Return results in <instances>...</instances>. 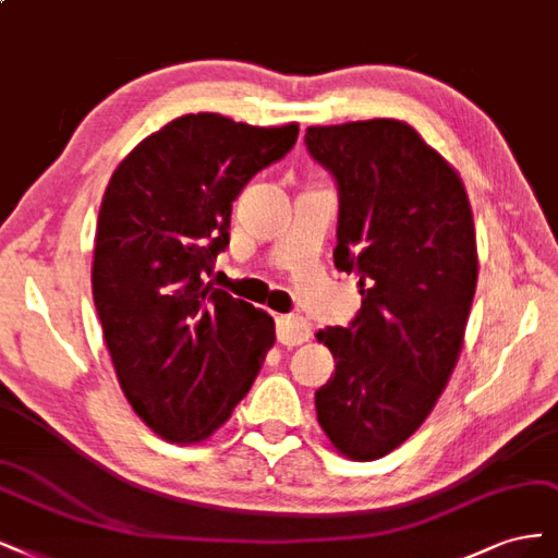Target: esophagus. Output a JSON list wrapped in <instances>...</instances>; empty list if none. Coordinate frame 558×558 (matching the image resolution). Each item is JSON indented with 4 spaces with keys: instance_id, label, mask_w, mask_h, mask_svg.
Here are the masks:
<instances>
[{
    "instance_id": "1",
    "label": "esophagus",
    "mask_w": 558,
    "mask_h": 558,
    "mask_svg": "<svg viewBox=\"0 0 558 558\" xmlns=\"http://www.w3.org/2000/svg\"><path fill=\"white\" fill-rule=\"evenodd\" d=\"M276 333L282 345H301L311 338V325L299 315H280Z\"/></svg>"
}]
</instances>
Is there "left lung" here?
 I'll return each instance as SVG.
<instances>
[{"label":"left lung","instance_id":"1","mask_svg":"<svg viewBox=\"0 0 558 558\" xmlns=\"http://www.w3.org/2000/svg\"><path fill=\"white\" fill-rule=\"evenodd\" d=\"M311 155L340 196L338 271L354 274L352 325L317 331L336 371L315 391L336 452L375 461L430 415L459 362L477 284V243L459 171L403 120L315 124Z\"/></svg>","mask_w":558,"mask_h":558}]
</instances>
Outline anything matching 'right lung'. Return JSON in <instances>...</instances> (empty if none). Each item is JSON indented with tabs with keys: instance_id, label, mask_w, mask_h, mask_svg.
Listing matches in <instances>:
<instances>
[{
	"instance_id": "1",
	"label": "right lung",
	"mask_w": 558,
	"mask_h": 558,
	"mask_svg": "<svg viewBox=\"0 0 558 558\" xmlns=\"http://www.w3.org/2000/svg\"><path fill=\"white\" fill-rule=\"evenodd\" d=\"M299 124L190 113L143 138L106 185L93 296L124 399L157 436L210 438L276 343L274 317L213 287L231 204L292 150Z\"/></svg>"
}]
</instances>
